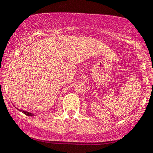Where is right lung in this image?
Wrapping results in <instances>:
<instances>
[{"label": "right lung", "instance_id": "right-lung-1", "mask_svg": "<svg viewBox=\"0 0 153 153\" xmlns=\"http://www.w3.org/2000/svg\"><path fill=\"white\" fill-rule=\"evenodd\" d=\"M17 109H18L19 111H22V113H24L25 115L29 116V117H33V116H34V114H31V113H30V112H28V111H26L21 110V109H19V108H17Z\"/></svg>", "mask_w": 153, "mask_h": 153}]
</instances>
